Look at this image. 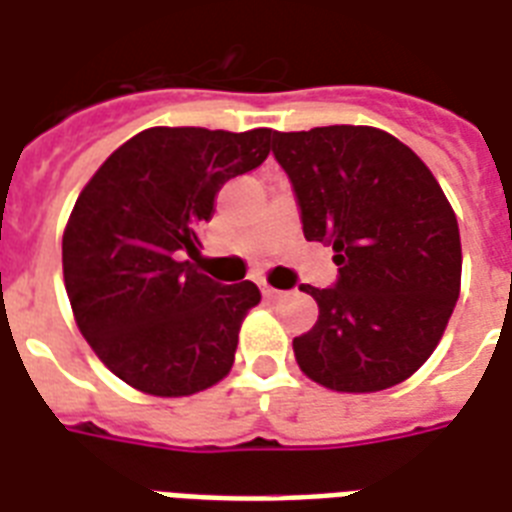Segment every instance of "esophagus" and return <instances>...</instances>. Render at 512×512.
<instances>
[{
    "instance_id": "34e87169",
    "label": "esophagus",
    "mask_w": 512,
    "mask_h": 512,
    "mask_svg": "<svg viewBox=\"0 0 512 512\" xmlns=\"http://www.w3.org/2000/svg\"><path fill=\"white\" fill-rule=\"evenodd\" d=\"M261 294H264L267 300H278V297H283L281 289H272V286H267V283H261Z\"/></svg>"
}]
</instances>
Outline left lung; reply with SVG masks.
Instances as JSON below:
<instances>
[{
    "label": "left lung",
    "mask_w": 512,
    "mask_h": 512,
    "mask_svg": "<svg viewBox=\"0 0 512 512\" xmlns=\"http://www.w3.org/2000/svg\"><path fill=\"white\" fill-rule=\"evenodd\" d=\"M302 234L333 245V289L302 286L319 319L294 338L302 374L335 393L387 390L434 354L461 292V234L439 182L368 125L272 133Z\"/></svg>",
    "instance_id": "left-lung-1"
}]
</instances>
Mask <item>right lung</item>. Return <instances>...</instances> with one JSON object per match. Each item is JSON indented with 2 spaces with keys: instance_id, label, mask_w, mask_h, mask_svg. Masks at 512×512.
<instances>
[{
  "instance_id": "1",
  "label": "right lung",
  "mask_w": 512,
  "mask_h": 512,
  "mask_svg": "<svg viewBox=\"0 0 512 512\" xmlns=\"http://www.w3.org/2000/svg\"><path fill=\"white\" fill-rule=\"evenodd\" d=\"M270 128H149L89 179L62 237L70 308L122 382L179 398L229 374L256 283L220 286L190 262L229 179L270 155Z\"/></svg>"
}]
</instances>
